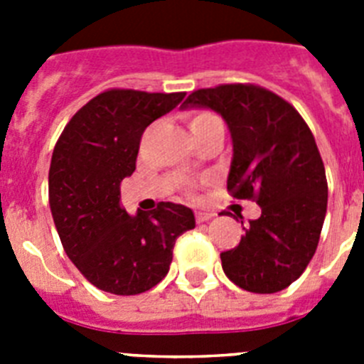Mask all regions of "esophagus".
<instances>
[{
    "mask_svg": "<svg viewBox=\"0 0 364 364\" xmlns=\"http://www.w3.org/2000/svg\"><path fill=\"white\" fill-rule=\"evenodd\" d=\"M195 218H197V222H205L210 220V218H213V213H210V211H197V213H195Z\"/></svg>",
    "mask_w": 364,
    "mask_h": 364,
    "instance_id": "obj_1",
    "label": "esophagus"
}]
</instances>
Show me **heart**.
<instances>
[{
    "mask_svg": "<svg viewBox=\"0 0 364 364\" xmlns=\"http://www.w3.org/2000/svg\"><path fill=\"white\" fill-rule=\"evenodd\" d=\"M220 124V120H218V117H215L213 112H208V111H202V112H197V114H193L191 118H189V131L193 133H200V131L208 129V127H211V125H218Z\"/></svg>",
    "mask_w": 364,
    "mask_h": 364,
    "instance_id": "b5f03b06",
    "label": "heart"
}]
</instances>
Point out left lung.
<instances>
[{"mask_svg": "<svg viewBox=\"0 0 364 364\" xmlns=\"http://www.w3.org/2000/svg\"><path fill=\"white\" fill-rule=\"evenodd\" d=\"M188 107L224 118L233 142L228 191L262 210L239 246L220 253L222 269L253 294L284 290L306 269L326 217V173L310 127L294 105L252 83L198 89Z\"/></svg>", "mask_w": 364, "mask_h": 364, "instance_id": "1", "label": "left lung"}]
</instances>
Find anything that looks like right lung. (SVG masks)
Instances as JSON below:
<instances>
[{"instance_id":"add662e5","label":"right lung","mask_w":364,"mask_h":364,"mask_svg":"<svg viewBox=\"0 0 364 364\" xmlns=\"http://www.w3.org/2000/svg\"><path fill=\"white\" fill-rule=\"evenodd\" d=\"M184 96L102 92L70 118L53 151L54 226L73 264L107 294L136 295L159 284L169 272L175 240L195 228V215L182 204L160 202L136 215L120 205V184L136 167L144 131Z\"/></svg>"}]
</instances>
